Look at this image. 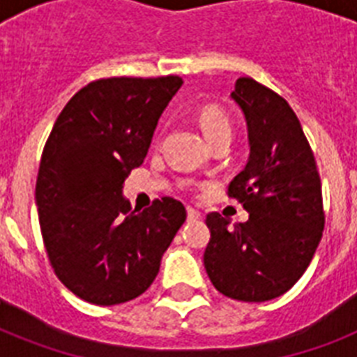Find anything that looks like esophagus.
<instances>
[{
    "mask_svg": "<svg viewBox=\"0 0 357 357\" xmlns=\"http://www.w3.org/2000/svg\"><path fill=\"white\" fill-rule=\"evenodd\" d=\"M187 218H189L190 222H196V220H200L202 213L196 211L195 207H187Z\"/></svg>",
    "mask_w": 357,
    "mask_h": 357,
    "instance_id": "34e87169",
    "label": "esophagus"
}]
</instances>
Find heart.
I'll list each match as a JSON object with an SVG mask.
<instances>
[{"mask_svg": "<svg viewBox=\"0 0 357 357\" xmlns=\"http://www.w3.org/2000/svg\"><path fill=\"white\" fill-rule=\"evenodd\" d=\"M200 126L204 129V133H206L207 140L213 139L218 133H226V131L231 133V122H229L228 114L224 113L222 109L215 107V105H207V107L202 109Z\"/></svg>", "mask_w": 357, "mask_h": 357, "instance_id": "heart-1", "label": "heart"}]
</instances>
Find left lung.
<instances>
[{
	"label": "left lung",
	"mask_w": 357,
	"mask_h": 357,
	"mask_svg": "<svg viewBox=\"0 0 357 357\" xmlns=\"http://www.w3.org/2000/svg\"><path fill=\"white\" fill-rule=\"evenodd\" d=\"M231 100L246 120L250 155L228 195L250 217L229 228L218 213L207 215L204 265L224 296L266 302L298 282L321 243V178L300 120L282 96L238 77Z\"/></svg>",
	"instance_id": "1"
}]
</instances>
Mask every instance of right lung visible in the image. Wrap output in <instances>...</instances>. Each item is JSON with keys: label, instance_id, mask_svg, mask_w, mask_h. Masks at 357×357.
Here are the masks:
<instances>
[{"label": "right lung", "instance_id": "right-lung-1", "mask_svg": "<svg viewBox=\"0 0 357 357\" xmlns=\"http://www.w3.org/2000/svg\"><path fill=\"white\" fill-rule=\"evenodd\" d=\"M181 85L178 75L92 81L66 103L44 146L35 190L44 246L59 280L91 304L144 293L187 218L170 196L144 211L123 198V181L142 165Z\"/></svg>", "mask_w": 357, "mask_h": 357}]
</instances>
